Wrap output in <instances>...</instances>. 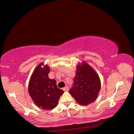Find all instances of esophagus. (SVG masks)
I'll return each instance as SVG.
<instances>
[{
  "label": "esophagus",
  "instance_id": "esophagus-1",
  "mask_svg": "<svg viewBox=\"0 0 134 134\" xmlns=\"http://www.w3.org/2000/svg\"><path fill=\"white\" fill-rule=\"evenodd\" d=\"M63 90L64 91H68V90H69V89H68V86H66V87H63Z\"/></svg>",
  "mask_w": 134,
  "mask_h": 134
}]
</instances>
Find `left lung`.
<instances>
[{
	"label": "left lung",
	"instance_id": "8db88e82",
	"mask_svg": "<svg viewBox=\"0 0 134 134\" xmlns=\"http://www.w3.org/2000/svg\"><path fill=\"white\" fill-rule=\"evenodd\" d=\"M77 67L73 86L69 93L81 105H86L96 100L100 90L99 76L85 62Z\"/></svg>",
	"mask_w": 134,
	"mask_h": 134
}]
</instances>
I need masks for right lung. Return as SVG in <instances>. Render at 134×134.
<instances>
[{
    "label": "right lung",
    "mask_w": 134,
    "mask_h": 134,
    "mask_svg": "<svg viewBox=\"0 0 134 134\" xmlns=\"http://www.w3.org/2000/svg\"><path fill=\"white\" fill-rule=\"evenodd\" d=\"M43 63L38 65L33 72L29 83V92L38 107L52 109L57 105L64 91L58 88L55 80L49 78L50 68L48 65L43 68Z\"/></svg>",
    "instance_id": "add662e5"
}]
</instances>
